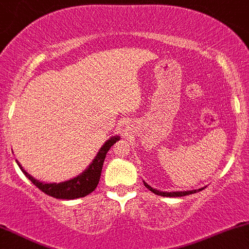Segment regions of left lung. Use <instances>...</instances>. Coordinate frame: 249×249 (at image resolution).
Returning a JSON list of instances; mask_svg holds the SVG:
<instances>
[{
  "mask_svg": "<svg viewBox=\"0 0 249 249\" xmlns=\"http://www.w3.org/2000/svg\"><path fill=\"white\" fill-rule=\"evenodd\" d=\"M144 185L145 187L148 188V190L151 191V192H153L154 194H157V196H190V194H193V193H196V192H200V191L204 190V187L202 188H199V190H192V191H177V192H162V191H158L156 190V188L151 187L150 185L146 184V182L144 181Z\"/></svg>",
  "mask_w": 249,
  "mask_h": 249,
  "instance_id": "8db88e82",
  "label": "left lung"
}]
</instances>
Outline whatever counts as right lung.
<instances>
[{
	"label": "right lung",
	"mask_w": 249,
	"mask_h": 249,
	"mask_svg": "<svg viewBox=\"0 0 249 249\" xmlns=\"http://www.w3.org/2000/svg\"><path fill=\"white\" fill-rule=\"evenodd\" d=\"M121 137L119 136H113L110 139H107L104 142V145L101 147L99 152L97 153L92 162H91L89 166L85 168L79 176L75 177V178L67 180V181L63 182H42L39 180L34 178L33 176H30L23 167L21 166L18 161L16 160L17 165L21 168L22 172L24 173V176L35 185L36 187H38L42 192H44L48 196H53L57 199H77V198H83V196H88L91 192L96 190L97 185H98L99 179H101V173L103 168V162L105 160V157H107V151L110 150L111 146L117 141H119Z\"/></svg>",
	"instance_id": "1"
}]
</instances>
